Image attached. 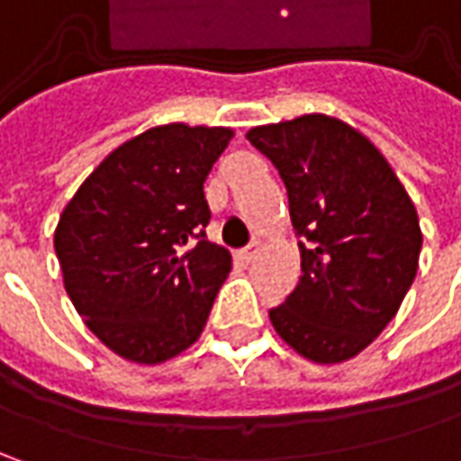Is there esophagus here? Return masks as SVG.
<instances>
[{
  "mask_svg": "<svg viewBox=\"0 0 461 461\" xmlns=\"http://www.w3.org/2000/svg\"><path fill=\"white\" fill-rule=\"evenodd\" d=\"M258 254H261V243H258V240H251V243L240 251V258H243V261H254Z\"/></svg>",
  "mask_w": 461,
  "mask_h": 461,
  "instance_id": "34e87169",
  "label": "esophagus"
}]
</instances>
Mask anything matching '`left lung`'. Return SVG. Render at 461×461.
<instances>
[{"label": "left lung", "mask_w": 461, "mask_h": 461, "mask_svg": "<svg viewBox=\"0 0 461 461\" xmlns=\"http://www.w3.org/2000/svg\"><path fill=\"white\" fill-rule=\"evenodd\" d=\"M246 138L279 171L303 239V276L269 310L272 326L310 362H346L395 318L416 279V204L375 143L344 120L303 115Z\"/></svg>", "instance_id": "left-lung-1"}]
</instances>
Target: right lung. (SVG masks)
Segmentation results:
<instances>
[{
	"mask_svg": "<svg viewBox=\"0 0 461 461\" xmlns=\"http://www.w3.org/2000/svg\"><path fill=\"white\" fill-rule=\"evenodd\" d=\"M230 128L158 125L117 146L56 225L63 287L117 357L161 364L203 333L230 254L204 239L203 185Z\"/></svg>",
	"mask_w": 461,
	"mask_h": 461,
	"instance_id": "right-lung-1",
	"label": "right lung"
}]
</instances>
